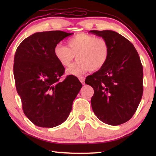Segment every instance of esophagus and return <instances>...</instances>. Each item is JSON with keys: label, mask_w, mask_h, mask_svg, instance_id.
Masks as SVG:
<instances>
[{"label": "esophagus", "mask_w": 156, "mask_h": 156, "mask_svg": "<svg viewBox=\"0 0 156 156\" xmlns=\"http://www.w3.org/2000/svg\"><path fill=\"white\" fill-rule=\"evenodd\" d=\"M84 80H85V78L84 77H79V80L80 81L82 84H84Z\"/></svg>", "instance_id": "1"}]
</instances>
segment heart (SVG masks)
I'll return each instance as SVG.
<instances>
[{"label": "heart", "instance_id": "b5f03b06", "mask_svg": "<svg viewBox=\"0 0 156 156\" xmlns=\"http://www.w3.org/2000/svg\"><path fill=\"white\" fill-rule=\"evenodd\" d=\"M68 46L55 45L54 55L64 67H69L76 55L78 61L68 69L69 74L76 76L90 70L101 69L110 55V47L106 39L86 33H80L69 39Z\"/></svg>", "mask_w": 156, "mask_h": 156}]
</instances>
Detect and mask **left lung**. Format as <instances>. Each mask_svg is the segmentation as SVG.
Returning a JSON list of instances; mask_svg holds the SVG:
<instances>
[{
  "label": "left lung",
  "instance_id": "obj_1",
  "mask_svg": "<svg viewBox=\"0 0 156 156\" xmlns=\"http://www.w3.org/2000/svg\"><path fill=\"white\" fill-rule=\"evenodd\" d=\"M89 32L106 39L110 47L106 64L85 80V83L94 89L92 108L105 123L122 124L133 117L143 95L140 58L134 45L118 33L111 30Z\"/></svg>",
  "mask_w": 156,
  "mask_h": 156
}]
</instances>
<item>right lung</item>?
I'll use <instances>...</instances> for the list:
<instances>
[{"label":"right lung","mask_w":156,"mask_h":156,"mask_svg":"<svg viewBox=\"0 0 156 156\" xmlns=\"http://www.w3.org/2000/svg\"><path fill=\"white\" fill-rule=\"evenodd\" d=\"M68 34L62 31L38 32L25 39L16 49L13 72L23 112L34 125L51 128L63 123L82 87L77 77L61 80L65 68L54 49Z\"/></svg>","instance_id":"1"}]
</instances>
